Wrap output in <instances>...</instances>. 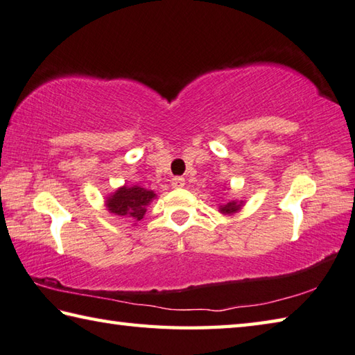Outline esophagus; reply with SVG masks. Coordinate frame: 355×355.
<instances>
[{
  "mask_svg": "<svg viewBox=\"0 0 355 355\" xmlns=\"http://www.w3.org/2000/svg\"><path fill=\"white\" fill-rule=\"evenodd\" d=\"M171 187L173 189H182V187H185V179L180 178V176H176L171 179Z\"/></svg>",
  "mask_w": 355,
  "mask_h": 355,
  "instance_id": "34e87169",
  "label": "esophagus"
}]
</instances>
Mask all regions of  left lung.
Segmentation results:
<instances>
[{
    "label": "left lung",
    "mask_w": 355,
    "mask_h": 355,
    "mask_svg": "<svg viewBox=\"0 0 355 355\" xmlns=\"http://www.w3.org/2000/svg\"><path fill=\"white\" fill-rule=\"evenodd\" d=\"M241 204H243V202L230 200V202H227L225 205H220L219 207V211L220 213H225V215H232V213H236L241 209Z\"/></svg>",
    "instance_id": "1"
}]
</instances>
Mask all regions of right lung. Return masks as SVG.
<instances>
[{"mask_svg":"<svg viewBox=\"0 0 355 355\" xmlns=\"http://www.w3.org/2000/svg\"><path fill=\"white\" fill-rule=\"evenodd\" d=\"M156 198V193L142 189L139 185L120 187L112 195L106 198V209L117 216H126L140 220L148 205Z\"/></svg>","mask_w":355,"mask_h":355,"instance_id":"add662e5","label":"right lung"}]
</instances>
